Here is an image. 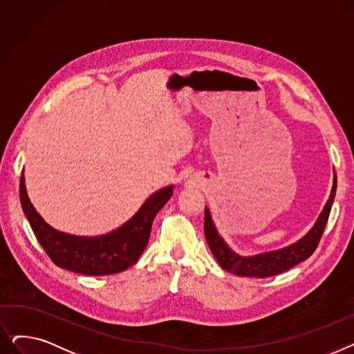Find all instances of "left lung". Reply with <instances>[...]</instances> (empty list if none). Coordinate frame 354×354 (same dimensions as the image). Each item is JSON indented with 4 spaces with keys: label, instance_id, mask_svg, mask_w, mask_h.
<instances>
[{
    "label": "left lung",
    "instance_id": "1",
    "mask_svg": "<svg viewBox=\"0 0 354 354\" xmlns=\"http://www.w3.org/2000/svg\"><path fill=\"white\" fill-rule=\"evenodd\" d=\"M333 187L330 196L326 202L323 211L320 212L319 218L315 219L314 225L311 230L303 235L300 239H297L295 243L272 250L259 252L254 255H239L236 254L222 238L215 227V222L212 219L211 211L207 207L205 208V224H203V231H205L207 243L211 248L212 255L215 257L216 263L228 272H232L239 277H255V278H266L271 275H277L280 272H284L294 266L303 263L307 259L314 250L317 248L319 241L323 235L324 227L327 224V219L331 211V205L334 196H336V188H337V178L336 172L333 175Z\"/></svg>",
    "mask_w": 354,
    "mask_h": 354
}]
</instances>
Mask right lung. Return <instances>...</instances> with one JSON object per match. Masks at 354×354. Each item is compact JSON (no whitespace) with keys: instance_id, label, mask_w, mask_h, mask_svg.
I'll list each match as a JSON object with an SVG mask.
<instances>
[{"instance_id":"add662e5","label":"right lung","mask_w":354,"mask_h":354,"mask_svg":"<svg viewBox=\"0 0 354 354\" xmlns=\"http://www.w3.org/2000/svg\"><path fill=\"white\" fill-rule=\"evenodd\" d=\"M174 194V185L153 192L138 212L119 228L103 235L84 236L53 228L31 203L26 178L20 180V201L39 243L60 268L84 275H110L138 263L151 236L152 222Z\"/></svg>"}]
</instances>
